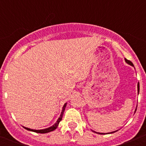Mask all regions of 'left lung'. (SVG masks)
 <instances>
[{
	"label": "left lung",
	"instance_id": "1",
	"mask_svg": "<svg viewBox=\"0 0 146 146\" xmlns=\"http://www.w3.org/2000/svg\"><path fill=\"white\" fill-rule=\"evenodd\" d=\"M125 60H126V63H127V64H129V65L133 66H134L133 64L131 63V61H130V60H127V59H125ZM137 91H138V93H139V91H140V84H139V82H138V83H137ZM115 131H113V132H111V133H113V132H115ZM98 134H103V133H98Z\"/></svg>",
	"mask_w": 146,
	"mask_h": 146
}]
</instances>
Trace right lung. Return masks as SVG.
<instances>
[{"mask_svg":"<svg viewBox=\"0 0 146 146\" xmlns=\"http://www.w3.org/2000/svg\"><path fill=\"white\" fill-rule=\"evenodd\" d=\"M66 104H64V108H63V110H62V112H61V114H60V117L58 118V119L57 122L55 123V124L53 125L52 126H51V127H49V128L47 129H41V130H35V129H31L29 128H26V127H24V128L25 129L28 130V131H34V132H36V133H41V134H44V133H47V132H50V131H54V130L55 129L57 128L58 126V123L59 122H60V121H61L62 119V117H63V115H64V110H65V108H66Z\"/></svg>","mask_w":146,"mask_h":146,"instance_id":"1","label":"right lung"}]
</instances>
